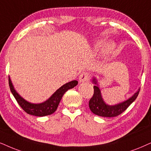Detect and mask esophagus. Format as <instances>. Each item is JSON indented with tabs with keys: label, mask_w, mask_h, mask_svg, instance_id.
<instances>
[{
	"label": "esophagus",
	"mask_w": 151,
	"mask_h": 151,
	"mask_svg": "<svg viewBox=\"0 0 151 151\" xmlns=\"http://www.w3.org/2000/svg\"><path fill=\"white\" fill-rule=\"evenodd\" d=\"M90 79V74L86 72H83L79 75V79L80 82H86L88 81Z\"/></svg>",
	"instance_id": "34e87169"
}]
</instances>
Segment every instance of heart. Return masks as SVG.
I'll use <instances>...</instances> for the list:
<instances>
[{"label": "heart", "instance_id": "heart-1", "mask_svg": "<svg viewBox=\"0 0 151 151\" xmlns=\"http://www.w3.org/2000/svg\"><path fill=\"white\" fill-rule=\"evenodd\" d=\"M106 45H107L106 46V53L111 54V53L113 52L114 47H115V45H114V43H113V42H109V44H107V43H106V42L102 41V42H101L98 45L97 48H98V49H101V50H102V49H103L104 47H106Z\"/></svg>", "mask_w": 151, "mask_h": 151}]
</instances>
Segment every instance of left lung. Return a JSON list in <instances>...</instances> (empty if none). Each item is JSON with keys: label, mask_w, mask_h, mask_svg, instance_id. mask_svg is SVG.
Here are the masks:
<instances>
[{"label": "left lung", "mask_w": 151, "mask_h": 151, "mask_svg": "<svg viewBox=\"0 0 151 151\" xmlns=\"http://www.w3.org/2000/svg\"><path fill=\"white\" fill-rule=\"evenodd\" d=\"M92 82L95 84L93 86L94 93L89 101V108L93 114L102 117H115L120 115L136 100L140 91V88H139L138 91L127 100L114 105H109L103 100L101 91L99 88L98 79L93 77Z\"/></svg>", "instance_id": "left-lung-1"}]
</instances>
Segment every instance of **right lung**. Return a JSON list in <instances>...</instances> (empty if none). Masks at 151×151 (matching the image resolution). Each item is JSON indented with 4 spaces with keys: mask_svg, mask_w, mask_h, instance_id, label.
<instances>
[{
    "mask_svg": "<svg viewBox=\"0 0 151 151\" xmlns=\"http://www.w3.org/2000/svg\"><path fill=\"white\" fill-rule=\"evenodd\" d=\"M77 84L78 81L76 80L68 82L59 88L48 100L42 103L34 104V103L26 101L17 92L12 84L10 77H9V88H10L12 95H14V98L16 99L17 102L26 113L35 116H45L54 113L58 108L59 103L61 100L62 97L63 96L65 93L69 89L73 88Z\"/></svg>",
    "mask_w": 151,
    "mask_h": 151,
    "instance_id": "add662e5",
    "label": "right lung"
}]
</instances>
